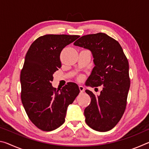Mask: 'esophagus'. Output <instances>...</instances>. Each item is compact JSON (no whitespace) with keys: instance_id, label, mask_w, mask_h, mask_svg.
<instances>
[{"instance_id":"esophagus-1","label":"esophagus","mask_w":149,"mask_h":149,"mask_svg":"<svg viewBox=\"0 0 149 149\" xmlns=\"http://www.w3.org/2000/svg\"><path fill=\"white\" fill-rule=\"evenodd\" d=\"M79 90H80V92H81V93L84 92L85 88H84V86H83V85H79Z\"/></svg>"}]
</instances>
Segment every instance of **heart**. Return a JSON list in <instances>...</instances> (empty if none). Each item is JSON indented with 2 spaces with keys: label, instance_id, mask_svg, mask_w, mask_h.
I'll use <instances>...</instances> for the list:
<instances>
[{
  "label": "heart",
  "instance_id": "1",
  "mask_svg": "<svg viewBox=\"0 0 149 149\" xmlns=\"http://www.w3.org/2000/svg\"><path fill=\"white\" fill-rule=\"evenodd\" d=\"M79 79H81V77H79Z\"/></svg>",
  "mask_w": 149,
  "mask_h": 149
}]
</instances>
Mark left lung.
Here are the masks:
<instances>
[{"label":"left lung","mask_w":149,"mask_h":149,"mask_svg":"<svg viewBox=\"0 0 149 149\" xmlns=\"http://www.w3.org/2000/svg\"><path fill=\"white\" fill-rule=\"evenodd\" d=\"M91 51L95 66L87 82L102 86L99 96L89 90L91 103L84 110L85 122L93 130L108 132L119 122L125 112L130 86L129 63L116 40L103 33L84 35L74 43Z\"/></svg>","instance_id":"8db88e82"}]
</instances>
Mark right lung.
<instances>
[{"mask_svg":"<svg viewBox=\"0 0 149 149\" xmlns=\"http://www.w3.org/2000/svg\"><path fill=\"white\" fill-rule=\"evenodd\" d=\"M79 35L49 34L39 37L27 50L20 74L21 99L27 116L39 130L50 132L65 122L68 107L79 93L78 85L69 82L54 88L53 74L62 66L60 55Z\"/></svg>","mask_w":149,"mask_h":149,"instance_id":"1","label":"right lung"}]
</instances>
